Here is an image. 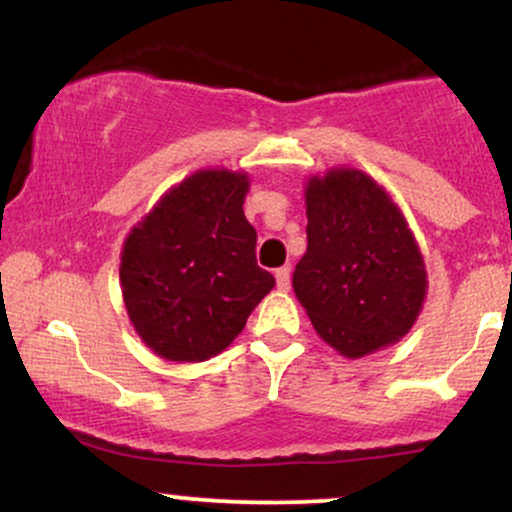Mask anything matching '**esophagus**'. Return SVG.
<instances>
[{
    "mask_svg": "<svg viewBox=\"0 0 512 512\" xmlns=\"http://www.w3.org/2000/svg\"><path fill=\"white\" fill-rule=\"evenodd\" d=\"M289 275H292V268H289V266H282V268L275 270L277 289H282V292H287V289H289Z\"/></svg>",
    "mask_w": 512,
    "mask_h": 512,
    "instance_id": "34e87169",
    "label": "esophagus"
}]
</instances>
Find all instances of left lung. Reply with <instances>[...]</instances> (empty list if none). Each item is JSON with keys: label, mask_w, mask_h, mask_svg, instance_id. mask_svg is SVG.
<instances>
[{"label": "left lung", "mask_w": 512, "mask_h": 512, "mask_svg": "<svg viewBox=\"0 0 512 512\" xmlns=\"http://www.w3.org/2000/svg\"><path fill=\"white\" fill-rule=\"evenodd\" d=\"M306 254L292 287L318 337L344 358L401 342L427 296V270L406 216L380 182L351 166L308 175Z\"/></svg>", "instance_id": "left-lung-1"}]
</instances>
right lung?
<instances>
[{"label": "right lung", "mask_w": 512, "mask_h": 512, "mask_svg": "<svg viewBox=\"0 0 512 512\" xmlns=\"http://www.w3.org/2000/svg\"><path fill=\"white\" fill-rule=\"evenodd\" d=\"M244 170L199 168L161 194L125 237L121 292L137 337L173 363L225 351L275 287L256 263Z\"/></svg>", "instance_id": "right-lung-1"}]
</instances>
